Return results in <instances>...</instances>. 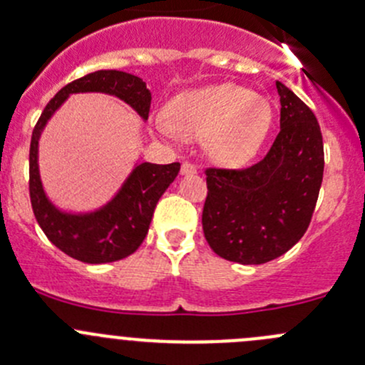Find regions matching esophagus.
Here are the masks:
<instances>
[{"instance_id": "34e87169", "label": "esophagus", "mask_w": 365, "mask_h": 365, "mask_svg": "<svg viewBox=\"0 0 365 365\" xmlns=\"http://www.w3.org/2000/svg\"><path fill=\"white\" fill-rule=\"evenodd\" d=\"M197 173V168L192 164V162H183L182 164V175H194Z\"/></svg>"}]
</instances>
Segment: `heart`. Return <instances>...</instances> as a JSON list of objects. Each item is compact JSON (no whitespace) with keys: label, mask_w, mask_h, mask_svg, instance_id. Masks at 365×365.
<instances>
[{"label":"heart","mask_w":365,"mask_h":365,"mask_svg":"<svg viewBox=\"0 0 365 365\" xmlns=\"http://www.w3.org/2000/svg\"><path fill=\"white\" fill-rule=\"evenodd\" d=\"M165 116L173 134L205 139L213 160L238 165L256 153L270 127L272 109L267 98L237 84H213L176 97Z\"/></svg>","instance_id":"1"}]
</instances>
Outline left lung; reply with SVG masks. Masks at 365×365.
I'll list each match as a JSON object with an SVG mask.
<instances>
[{"instance_id":"1","label":"left lung","mask_w":365,"mask_h":365,"mask_svg":"<svg viewBox=\"0 0 365 365\" xmlns=\"http://www.w3.org/2000/svg\"><path fill=\"white\" fill-rule=\"evenodd\" d=\"M281 130L267 155L244 169L206 168L203 233L227 261L261 264L288 252L311 224L323 180L314 113L282 83Z\"/></svg>"}]
</instances>
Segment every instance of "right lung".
<instances>
[{
	"label": "right lung",
	"instance_id": "right-lung-1",
	"mask_svg": "<svg viewBox=\"0 0 365 365\" xmlns=\"http://www.w3.org/2000/svg\"><path fill=\"white\" fill-rule=\"evenodd\" d=\"M102 91L127 102L143 118H148L152 95L141 77L120 70H97L61 88L49 101L31 134L29 145V200L33 213L46 237L60 251L83 263H111L138 251L148 233L153 210L180 171L178 162L173 164L135 165L125 185L109 205L88 215H68L54 208L46 197L40 183L38 138L53 113L67 101L70 93Z\"/></svg>",
	"mask_w": 365,
	"mask_h": 365
}]
</instances>
